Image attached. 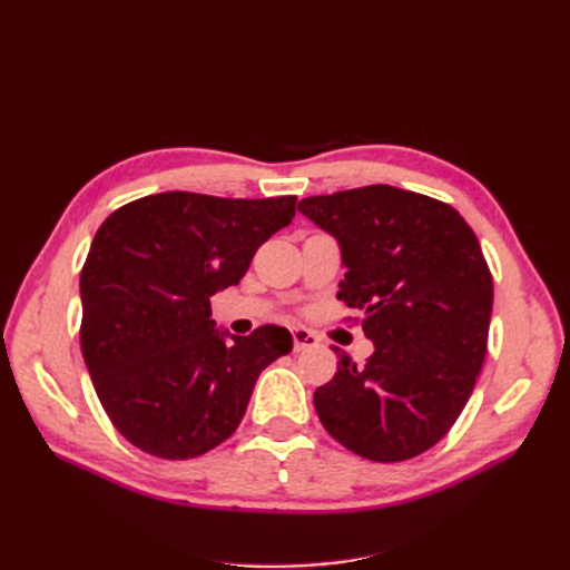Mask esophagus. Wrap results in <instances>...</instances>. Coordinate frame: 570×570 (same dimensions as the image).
I'll list each match as a JSON object with an SVG mask.
<instances>
[{"label":"esophagus","mask_w":570,"mask_h":570,"mask_svg":"<svg viewBox=\"0 0 570 570\" xmlns=\"http://www.w3.org/2000/svg\"><path fill=\"white\" fill-rule=\"evenodd\" d=\"M292 340H295V352H304L318 344V337L314 333H308L306 327H295V331H292Z\"/></svg>","instance_id":"1"}]
</instances>
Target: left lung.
I'll return each mask as SVG.
<instances>
[{
	"label": "left lung",
	"instance_id": "obj_1",
	"mask_svg": "<svg viewBox=\"0 0 570 570\" xmlns=\"http://www.w3.org/2000/svg\"><path fill=\"white\" fill-rule=\"evenodd\" d=\"M297 209L337 239V299L364 312L375 347L364 366L335 347L333 381L314 392L323 428L371 461L423 454L456 423L488 352L494 289L475 233L450 204L392 185Z\"/></svg>",
	"mask_w": 570,
	"mask_h": 570
}]
</instances>
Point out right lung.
Here are the masks:
<instances>
[{
  "instance_id": "1",
  "label": "right lung",
  "mask_w": 570,
  "mask_h": 570,
  "mask_svg": "<svg viewBox=\"0 0 570 570\" xmlns=\"http://www.w3.org/2000/svg\"><path fill=\"white\" fill-rule=\"evenodd\" d=\"M297 197L161 193L101 223L80 273V350L114 428L159 459H195L243 421L256 377L292 350L281 325L218 333L212 297L289 226Z\"/></svg>"
}]
</instances>
